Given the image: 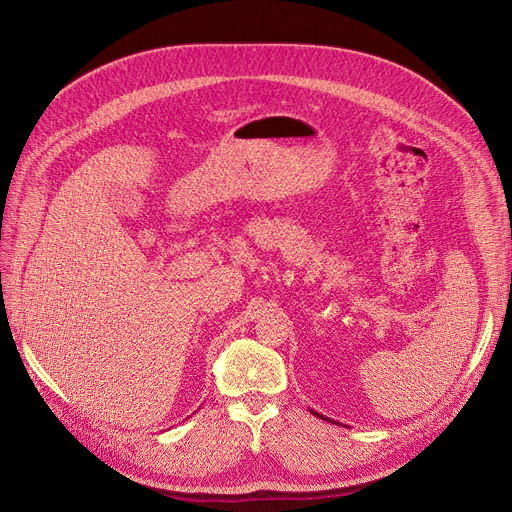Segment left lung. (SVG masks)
<instances>
[{
	"label": "left lung",
	"instance_id": "8db88e82",
	"mask_svg": "<svg viewBox=\"0 0 512 512\" xmlns=\"http://www.w3.org/2000/svg\"><path fill=\"white\" fill-rule=\"evenodd\" d=\"M313 415H317V417H321V419H328V417H324V415H319V413H315V411H311ZM328 421H332V419H328Z\"/></svg>",
	"mask_w": 512,
	"mask_h": 512
}]
</instances>
